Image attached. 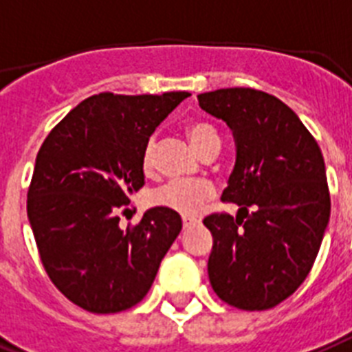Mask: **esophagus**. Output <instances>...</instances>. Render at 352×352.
<instances>
[{"instance_id": "34e87169", "label": "esophagus", "mask_w": 352, "mask_h": 352, "mask_svg": "<svg viewBox=\"0 0 352 352\" xmlns=\"http://www.w3.org/2000/svg\"><path fill=\"white\" fill-rule=\"evenodd\" d=\"M197 224V219L193 217H182V226H184V230H190L193 226Z\"/></svg>"}]
</instances>
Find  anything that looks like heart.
I'll list each match as a JSON object with an SVG mask.
<instances>
[{"mask_svg":"<svg viewBox=\"0 0 352 352\" xmlns=\"http://www.w3.org/2000/svg\"><path fill=\"white\" fill-rule=\"evenodd\" d=\"M188 137L199 153L213 144H221L217 131L204 122H197L188 128ZM155 144L150 141L142 153V170L150 171L153 168ZM215 195L213 186L204 181H170L151 193V204L157 208H166L179 215H197L204 204Z\"/></svg>","mask_w":352,"mask_h":352,"instance_id":"b5f03b06","label":"heart"}]
</instances>
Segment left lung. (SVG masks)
<instances>
[{
  "instance_id": "1",
  "label": "left lung",
  "mask_w": 352,
  "mask_h": 352,
  "mask_svg": "<svg viewBox=\"0 0 352 352\" xmlns=\"http://www.w3.org/2000/svg\"><path fill=\"white\" fill-rule=\"evenodd\" d=\"M235 137L236 161L222 201L239 204L233 219L213 213L210 284L226 304L271 309L309 275L331 215L318 142L295 111L253 88H221L197 96Z\"/></svg>"
}]
</instances>
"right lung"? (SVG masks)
<instances>
[{
    "instance_id": "1",
    "label": "right lung",
    "mask_w": 352,
    "mask_h": 352,
    "mask_svg": "<svg viewBox=\"0 0 352 352\" xmlns=\"http://www.w3.org/2000/svg\"><path fill=\"white\" fill-rule=\"evenodd\" d=\"M190 96L88 97L37 151L27 195L37 251L54 285L85 311L108 315L139 304L181 233V215L166 208H151L126 230L119 210L144 186L150 135Z\"/></svg>"
}]
</instances>
